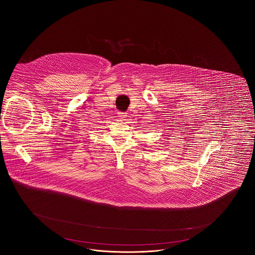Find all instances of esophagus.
Segmentation results:
<instances>
[{
    "label": "esophagus",
    "mask_w": 255,
    "mask_h": 255,
    "mask_svg": "<svg viewBox=\"0 0 255 255\" xmlns=\"http://www.w3.org/2000/svg\"><path fill=\"white\" fill-rule=\"evenodd\" d=\"M118 114H119V117H120L121 119H126V117H127V115H126L127 113H121V112H120V113H118Z\"/></svg>",
    "instance_id": "esophagus-1"
}]
</instances>
